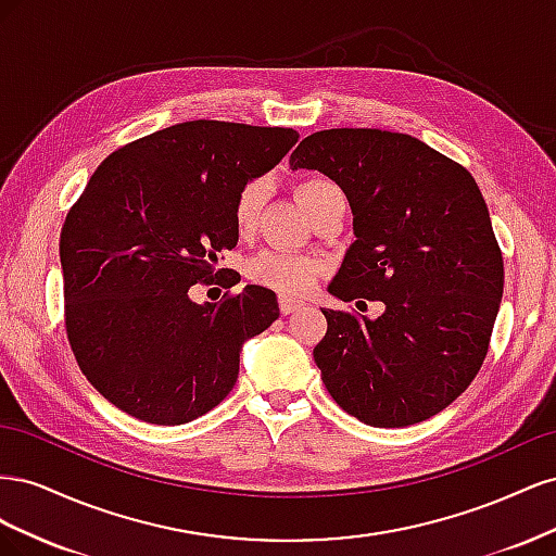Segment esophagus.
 I'll return each mask as SVG.
<instances>
[{
  "label": "esophagus",
  "instance_id": "34e87169",
  "mask_svg": "<svg viewBox=\"0 0 556 556\" xmlns=\"http://www.w3.org/2000/svg\"><path fill=\"white\" fill-rule=\"evenodd\" d=\"M278 306H280V313H282V315H292L294 311H299L301 306H304V301H296V299H292V296L280 294V296H278Z\"/></svg>",
  "mask_w": 556,
  "mask_h": 556
}]
</instances>
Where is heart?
Segmentation results:
<instances>
[{
    "instance_id": "1",
    "label": "heart",
    "mask_w": 556,
    "mask_h": 556,
    "mask_svg": "<svg viewBox=\"0 0 556 556\" xmlns=\"http://www.w3.org/2000/svg\"><path fill=\"white\" fill-rule=\"evenodd\" d=\"M341 192L333 182L323 180V178H311L304 180L296 188V197L308 213L329 194ZM268 197V180L266 178H255L250 180L245 188L239 192L237 204H233V225L241 233L252 231V227L257 225L260 211L264 206V201ZM319 271L323 266L319 262L296 255V252L288 250H262L255 257L248 262V278L257 285H264V288H271L276 292L299 296L306 294L315 280L319 278Z\"/></svg>"
}]
</instances>
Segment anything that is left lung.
<instances>
[{"instance_id": "1", "label": "left lung", "mask_w": 556, "mask_h": 556, "mask_svg": "<svg viewBox=\"0 0 556 556\" xmlns=\"http://www.w3.org/2000/svg\"><path fill=\"white\" fill-rule=\"evenodd\" d=\"M292 169L345 192L355 243L329 294L382 301L371 319L325 308L313 357L331 399L371 427L441 413L473 382L503 294V257L478 182L408 134L325 129L296 146Z\"/></svg>"}]
</instances>
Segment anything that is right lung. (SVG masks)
<instances>
[{"label":"right lung","instance_id":"1","mask_svg":"<svg viewBox=\"0 0 556 556\" xmlns=\"http://www.w3.org/2000/svg\"><path fill=\"white\" fill-rule=\"evenodd\" d=\"M299 141L288 127L192 121L115 150L97 166L60 237L66 336L80 371L115 408L185 425L237 384L241 348L271 327L260 285L197 304L239 241L233 204Z\"/></svg>","mask_w":556,"mask_h":556}]
</instances>
